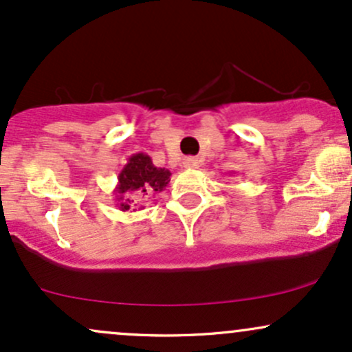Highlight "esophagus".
Returning <instances> with one entry per match:
<instances>
[{"label":"esophagus","mask_w":352,"mask_h":352,"mask_svg":"<svg viewBox=\"0 0 352 352\" xmlns=\"http://www.w3.org/2000/svg\"><path fill=\"white\" fill-rule=\"evenodd\" d=\"M199 159L197 157H187V159H184V167L185 168H199Z\"/></svg>","instance_id":"1"}]
</instances>
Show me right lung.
<instances>
[{
    "label": "right lung",
    "instance_id": "obj_1",
    "mask_svg": "<svg viewBox=\"0 0 352 352\" xmlns=\"http://www.w3.org/2000/svg\"><path fill=\"white\" fill-rule=\"evenodd\" d=\"M170 175L172 173L167 168L155 167L147 153H132L117 177L114 190L117 207L122 212H135L139 200H145L165 190L170 182ZM142 208L139 207V210Z\"/></svg>",
    "mask_w": 352,
    "mask_h": 352
}]
</instances>
